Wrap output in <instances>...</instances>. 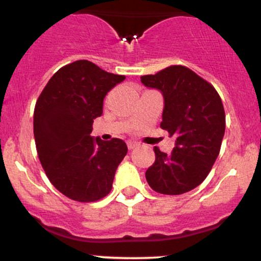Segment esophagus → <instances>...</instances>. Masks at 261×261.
<instances>
[{
	"label": "esophagus",
	"mask_w": 261,
	"mask_h": 261,
	"mask_svg": "<svg viewBox=\"0 0 261 261\" xmlns=\"http://www.w3.org/2000/svg\"><path fill=\"white\" fill-rule=\"evenodd\" d=\"M137 146H139V142H136V141H127L128 149H134L135 147H137Z\"/></svg>",
	"instance_id": "obj_1"
}]
</instances>
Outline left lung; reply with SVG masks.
Here are the masks:
<instances>
[{"label":"left lung","instance_id":"left-lung-1","mask_svg":"<svg viewBox=\"0 0 261 261\" xmlns=\"http://www.w3.org/2000/svg\"><path fill=\"white\" fill-rule=\"evenodd\" d=\"M141 82L162 93L161 127L175 136L172 153L154 147L155 161L146 172L148 185L166 195L188 193L205 180L220 153L226 128L222 100L214 87L184 66L142 76Z\"/></svg>","mask_w":261,"mask_h":261}]
</instances>
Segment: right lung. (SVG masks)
I'll list each match as a JSON object with an SVG mask.
<instances>
[{
    "label": "right lung",
    "mask_w": 261,
    "mask_h": 261,
    "mask_svg": "<svg viewBox=\"0 0 261 261\" xmlns=\"http://www.w3.org/2000/svg\"><path fill=\"white\" fill-rule=\"evenodd\" d=\"M124 80L79 60L60 68L38 98L34 139L39 161L54 187L70 199L97 201L112 190L127 146L120 139L103 141L91 133L108 92Z\"/></svg>",
    "instance_id": "right-lung-1"
}]
</instances>
